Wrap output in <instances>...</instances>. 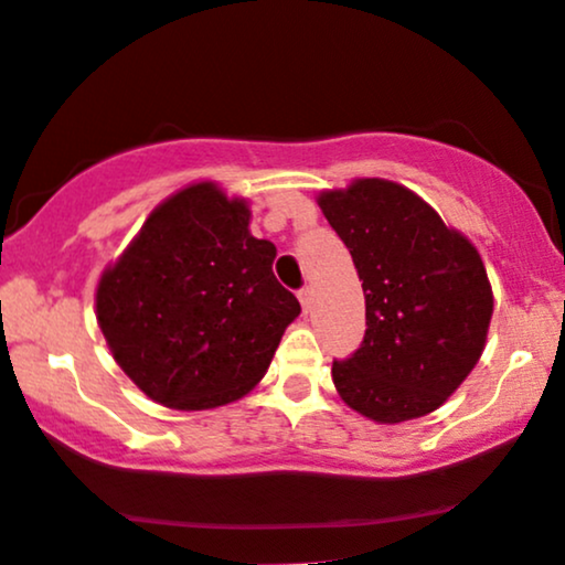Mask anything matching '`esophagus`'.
Returning a JSON list of instances; mask_svg holds the SVG:
<instances>
[{"label":"esophagus","instance_id":"34e87169","mask_svg":"<svg viewBox=\"0 0 565 565\" xmlns=\"http://www.w3.org/2000/svg\"><path fill=\"white\" fill-rule=\"evenodd\" d=\"M297 297H300V302H302V311H311V306H313V289L311 287H302L300 292H297Z\"/></svg>","mask_w":565,"mask_h":565}]
</instances>
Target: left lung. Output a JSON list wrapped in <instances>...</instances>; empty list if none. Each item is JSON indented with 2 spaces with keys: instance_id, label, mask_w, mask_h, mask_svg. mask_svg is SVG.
Here are the masks:
<instances>
[{
  "instance_id": "obj_1",
  "label": "left lung",
  "mask_w": 565,
  "mask_h": 565,
  "mask_svg": "<svg viewBox=\"0 0 565 565\" xmlns=\"http://www.w3.org/2000/svg\"><path fill=\"white\" fill-rule=\"evenodd\" d=\"M364 289V340L332 362L343 402L377 424L437 411L486 349L493 292L469 238L413 190L356 179L319 195Z\"/></svg>"
}]
</instances>
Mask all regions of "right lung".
<instances>
[{"label": "right lung", "instance_id": "right-lung-1", "mask_svg": "<svg viewBox=\"0 0 565 565\" xmlns=\"http://www.w3.org/2000/svg\"><path fill=\"white\" fill-rule=\"evenodd\" d=\"M276 246L216 184L179 190L104 270L96 319L111 356L150 399L209 411L259 383L300 313L273 276Z\"/></svg>", "mask_w": 565, "mask_h": 565}]
</instances>
